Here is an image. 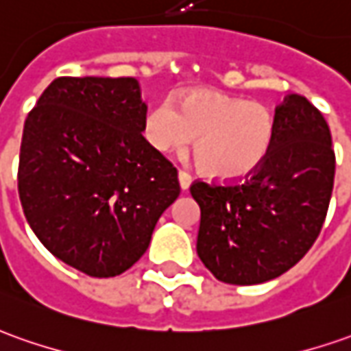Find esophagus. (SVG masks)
<instances>
[{
	"label": "esophagus",
	"instance_id": "esophagus-1",
	"mask_svg": "<svg viewBox=\"0 0 351 351\" xmlns=\"http://www.w3.org/2000/svg\"><path fill=\"white\" fill-rule=\"evenodd\" d=\"M178 184H180V190H188L190 184H192V176L184 173V171H180L178 173Z\"/></svg>",
	"mask_w": 351,
	"mask_h": 351
}]
</instances>
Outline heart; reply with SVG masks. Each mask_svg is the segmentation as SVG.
<instances>
[{
    "mask_svg": "<svg viewBox=\"0 0 351 351\" xmlns=\"http://www.w3.org/2000/svg\"><path fill=\"white\" fill-rule=\"evenodd\" d=\"M145 140L161 154H180L194 140V159L209 178L238 182L265 165L276 138V117L261 101L215 90H190L147 111Z\"/></svg>",
    "mask_w": 351,
    "mask_h": 351,
    "instance_id": "heart-1",
    "label": "heart"
}]
</instances>
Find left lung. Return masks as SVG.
Returning a JSON list of instances; mask_svg holds the SVG:
<instances>
[{
  "label": "left lung",
  "instance_id": "8db88e82",
  "mask_svg": "<svg viewBox=\"0 0 351 351\" xmlns=\"http://www.w3.org/2000/svg\"><path fill=\"white\" fill-rule=\"evenodd\" d=\"M276 138L265 165L242 184L194 182L202 217L197 256L226 285H261L306 256L325 223L335 149L325 117L304 95L276 107Z\"/></svg>",
  "mask_w": 351,
  "mask_h": 351
}]
</instances>
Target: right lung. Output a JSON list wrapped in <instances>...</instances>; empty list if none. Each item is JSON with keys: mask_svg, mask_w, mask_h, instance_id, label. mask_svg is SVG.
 Returning a JSON list of instances; mask_svg holds the SVG:
<instances>
[{"mask_svg": "<svg viewBox=\"0 0 351 351\" xmlns=\"http://www.w3.org/2000/svg\"><path fill=\"white\" fill-rule=\"evenodd\" d=\"M145 111L136 78L63 76L26 117V221L57 259L95 278L134 265L180 194L176 169L142 136Z\"/></svg>", "mask_w": 351, "mask_h": 351, "instance_id": "right-lung-1", "label": "right lung"}]
</instances>
